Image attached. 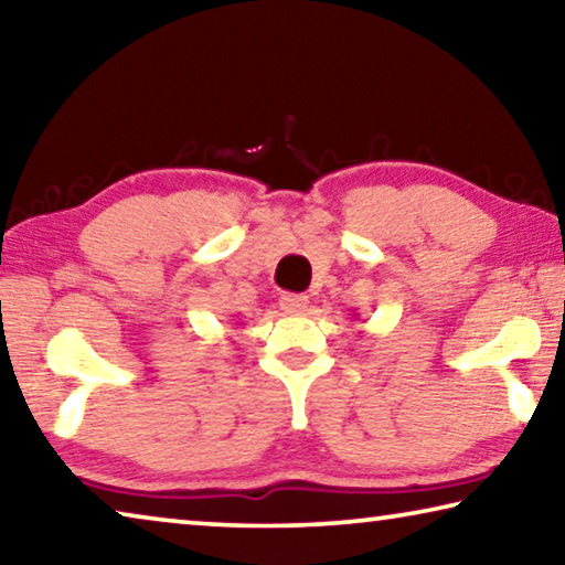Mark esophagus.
I'll use <instances>...</instances> for the list:
<instances>
[{
    "label": "esophagus",
    "mask_w": 565,
    "mask_h": 565,
    "mask_svg": "<svg viewBox=\"0 0 565 565\" xmlns=\"http://www.w3.org/2000/svg\"><path fill=\"white\" fill-rule=\"evenodd\" d=\"M309 307V299L303 294H284L281 297V309L286 315H303Z\"/></svg>",
    "instance_id": "esophagus-1"
}]
</instances>
